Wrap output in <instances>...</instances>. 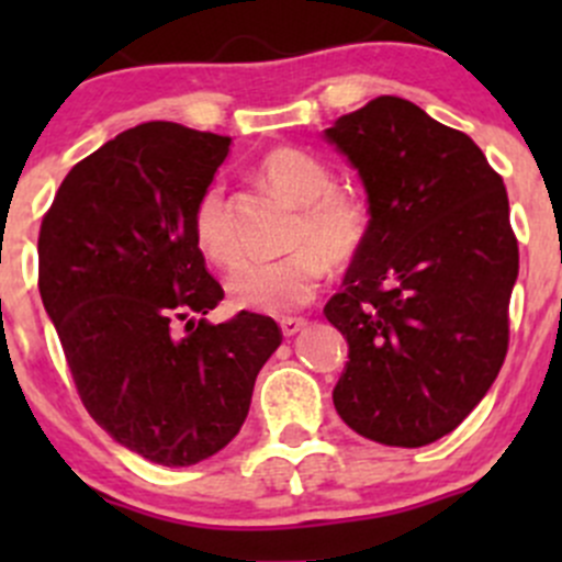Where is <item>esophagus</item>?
<instances>
[{"label": "esophagus", "mask_w": 562, "mask_h": 562, "mask_svg": "<svg viewBox=\"0 0 562 562\" xmlns=\"http://www.w3.org/2000/svg\"><path fill=\"white\" fill-rule=\"evenodd\" d=\"M304 326H307V321H304V317H282L280 321V328L285 337H293V334L302 331Z\"/></svg>", "instance_id": "obj_1"}]
</instances>
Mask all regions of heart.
<instances>
[{"label": "heart", "mask_w": 562, "mask_h": 562, "mask_svg": "<svg viewBox=\"0 0 562 562\" xmlns=\"http://www.w3.org/2000/svg\"><path fill=\"white\" fill-rule=\"evenodd\" d=\"M260 176L299 206V223L293 231V247L299 249L277 260H241L225 280V291L239 310L285 315L313 302L326 274V260L342 266L359 255L367 239V209L348 192L334 190L337 184L326 162L302 149H271L260 160ZM192 231L198 249L212 263H234L239 241L220 181L203 190Z\"/></svg>", "instance_id": "heart-1"}]
</instances>
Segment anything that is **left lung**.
Instances as JSON below:
<instances>
[{
	"label": "left lung",
	"mask_w": 562,
	"mask_h": 562,
	"mask_svg": "<svg viewBox=\"0 0 562 562\" xmlns=\"http://www.w3.org/2000/svg\"><path fill=\"white\" fill-rule=\"evenodd\" d=\"M323 138L359 171L370 203L364 245L323 307L348 339L334 407L375 443H435L506 359L519 274L506 187L468 135L411 100H372Z\"/></svg>",
	"instance_id": "obj_1"
}]
</instances>
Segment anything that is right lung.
<instances>
[{"instance_id":"obj_1","label":"right lung","mask_w":562,"mask_h":562,"mask_svg":"<svg viewBox=\"0 0 562 562\" xmlns=\"http://www.w3.org/2000/svg\"><path fill=\"white\" fill-rule=\"evenodd\" d=\"M228 149V135L171 122L124 130L65 176L40 225V296L89 416L166 468L203 462L239 435L282 342L271 317L247 310L203 321L225 293L192 217Z\"/></svg>"}]
</instances>
